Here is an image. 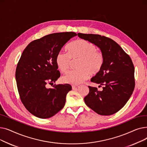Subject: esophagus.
Instances as JSON below:
<instances>
[{"label":"esophagus","instance_id":"34e87169","mask_svg":"<svg viewBox=\"0 0 147 147\" xmlns=\"http://www.w3.org/2000/svg\"><path fill=\"white\" fill-rule=\"evenodd\" d=\"M79 88V86L78 85H73L72 86V89H78Z\"/></svg>","mask_w":147,"mask_h":147}]
</instances>
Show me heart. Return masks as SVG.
Segmentation results:
<instances>
[{
    "instance_id": "obj_1",
    "label": "heart",
    "mask_w": 147,
    "mask_h": 147,
    "mask_svg": "<svg viewBox=\"0 0 147 147\" xmlns=\"http://www.w3.org/2000/svg\"><path fill=\"white\" fill-rule=\"evenodd\" d=\"M68 53L60 51L56 57V64L62 73H66L71 61L78 60L76 64L78 70L69 71L62 77L64 83L79 84L86 80L91 74H97L104 63L103 55L96 50V46L83 39L73 42L67 46Z\"/></svg>"
}]
</instances>
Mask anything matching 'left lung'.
<instances>
[{
	"label": "left lung",
	"mask_w": 147,
	"mask_h": 147,
	"mask_svg": "<svg viewBox=\"0 0 147 147\" xmlns=\"http://www.w3.org/2000/svg\"><path fill=\"white\" fill-rule=\"evenodd\" d=\"M78 36L94 43L104 58L101 69L91 82L103 85L102 90L89 86L85 104L98 114L110 115L125 106L135 88L134 66L132 59L111 38L94 34L78 33Z\"/></svg>",
	"instance_id": "1"
}]
</instances>
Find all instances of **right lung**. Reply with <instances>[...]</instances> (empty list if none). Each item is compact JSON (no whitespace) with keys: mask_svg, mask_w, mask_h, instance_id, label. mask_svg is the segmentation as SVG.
Segmentation results:
<instances>
[{"mask_svg":"<svg viewBox=\"0 0 147 147\" xmlns=\"http://www.w3.org/2000/svg\"><path fill=\"white\" fill-rule=\"evenodd\" d=\"M74 32L55 33L30 42L21 54L15 79L22 104L34 116L50 118L65 105L66 95L72 88L70 84H59L51 88L60 77L56 57Z\"/></svg>","mask_w":147,"mask_h":147,"instance_id":"right-lung-1","label":"right lung"}]
</instances>
